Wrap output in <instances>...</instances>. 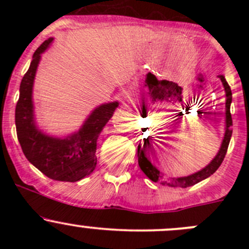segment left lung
I'll return each mask as SVG.
<instances>
[{
	"mask_svg": "<svg viewBox=\"0 0 249 249\" xmlns=\"http://www.w3.org/2000/svg\"><path fill=\"white\" fill-rule=\"evenodd\" d=\"M220 78L223 83V87H224L225 90V96H227V100H225V134L224 139H223L222 145H220V149L218 150L217 155L214 157V159L210 162L206 167H203L200 171L193 173V175L187 176V177H177V178H165L164 173L160 172L154 165L150 162L149 158L147 155V149L150 147V137L148 139H143V145L139 144V148H137V158H139V165L144 175L147 176L149 179H152L153 182H160L162 185H169V187L173 188H188L192 187V185L196 184V183L201 182V180L206 179L207 177H210L211 175H213L218 170V167L220 166V164L224 160L225 154H227L228 147H229L230 139H231L232 135V119H231V113H230V105H231L232 100V94L231 89H230L229 84L225 80L224 76L219 74L218 76Z\"/></svg>",
	"mask_w": 249,
	"mask_h": 249,
	"instance_id": "obj_1",
	"label": "left lung"
}]
</instances>
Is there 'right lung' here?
Segmentation results:
<instances>
[{
  "label": "right lung",
  "mask_w": 249,
  "mask_h": 249,
  "mask_svg": "<svg viewBox=\"0 0 249 249\" xmlns=\"http://www.w3.org/2000/svg\"><path fill=\"white\" fill-rule=\"evenodd\" d=\"M53 39L48 38L35 52L31 65L20 83L16 107L17 135L26 159L43 175L54 180L77 182L96 167L97 139L119 104L115 101L96 107L79 131L64 139L42 132L35 123L32 88L41 54L46 52Z\"/></svg>",
  "instance_id": "right-lung-1"
}]
</instances>
